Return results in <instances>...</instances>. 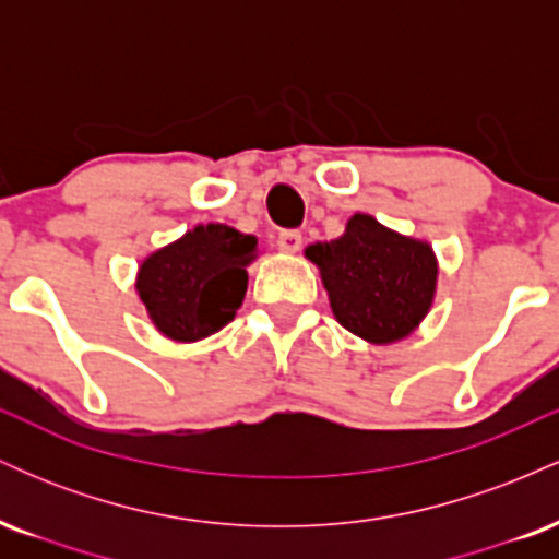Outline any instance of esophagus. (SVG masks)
Segmentation results:
<instances>
[{"label": "esophagus", "instance_id": "obj_1", "mask_svg": "<svg viewBox=\"0 0 559 559\" xmlns=\"http://www.w3.org/2000/svg\"><path fill=\"white\" fill-rule=\"evenodd\" d=\"M301 247V234L299 230H281L278 234V249L286 254H297Z\"/></svg>", "mask_w": 559, "mask_h": 559}]
</instances>
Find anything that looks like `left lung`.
<instances>
[{"mask_svg": "<svg viewBox=\"0 0 559 559\" xmlns=\"http://www.w3.org/2000/svg\"><path fill=\"white\" fill-rule=\"evenodd\" d=\"M316 262L333 318L368 344L407 338L433 307L439 260L431 243L355 213L344 234L305 249Z\"/></svg>", "mask_w": 559, "mask_h": 559, "instance_id": "left-lung-1", "label": "left lung"}]
</instances>
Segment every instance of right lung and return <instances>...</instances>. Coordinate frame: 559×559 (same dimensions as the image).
<instances>
[{
  "instance_id": "1",
  "label": "right lung",
  "mask_w": 559,
  "mask_h": 559,
  "mask_svg": "<svg viewBox=\"0 0 559 559\" xmlns=\"http://www.w3.org/2000/svg\"><path fill=\"white\" fill-rule=\"evenodd\" d=\"M258 254V236L226 223H199L155 249L136 273V294L152 325L178 344L213 336L236 318L247 294V267Z\"/></svg>"
}]
</instances>
